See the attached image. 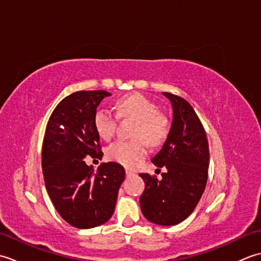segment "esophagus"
<instances>
[{"label":"esophagus","mask_w":261,"mask_h":261,"mask_svg":"<svg viewBox=\"0 0 261 261\" xmlns=\"http://www.w3.org/2000/svg\"><path fill=\"white\" fill-rule=\"evenodd\" d=\"M125 175H126L127 177H130V176H135L136 173H135V171L130 170V169H125Z\"/></svg>","instance_id":"34e87169"}]
</instances>
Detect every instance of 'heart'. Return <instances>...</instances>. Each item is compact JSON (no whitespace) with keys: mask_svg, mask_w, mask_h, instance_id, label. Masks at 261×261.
I'll return each mask as SVG.
<instances>
[{"mask_svg":"<svg viewBox=\"0 0 261 261\" xmlns=\"http://www.w3.org/2000/svg\"><path fill=\"white\" fill-rule=\"evenodd\" d=\"M116 109L121 118H134L138 121L134 136L139 139L115 141L108 148L107 153L113 162L131 167L146 157V141L150 146L156 147L166 140L170 130V121L165 113L159 112L157 103L139 93L118 99ZM116 123L118 116L107 108H98L94 113V129L103 140L112 139Z\"/></svg>","mask_w":261,"mask_h":261,"instance_id":"b5f03b06","label":"heart"}]
</instances>
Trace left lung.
<instances>
[{
	"mask_svg": "<svg viewBox=\"0 0 261 261\" xmlns=\"http://www.w3.org/2000/svg\"><path fill=\"white\" fill-rule=\"evenodd\" d=\"M163 94L173 107V122L162 150L151 162L167 170L160 180L140 174L146 184L140 206L148 221L168 226L188 218L201 199L207 181L210 152L206 134L192 105L171 93Z\"/></svg>",
	"mask_w": 261,
	"mask_h": 261,
	"instance_id": "left-lung-1",
	"label": "left lung"
}]
</instances>
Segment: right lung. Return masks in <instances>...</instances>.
Segmentation results:
<instances>
[{"label": "right lung", "mask_w": 261, "mask_h": 261, "mask_svg": "<svg viewBox=\"0 0 261 261\" xmlns=\"http://www.w3.org/2000/svg\"><path fill=\"white\" fill-rule=\"evenodd\" d=\"M107 91H80L66 96L54 110L42 143L45 185L55 208L70 225L91 229L112 216L124 168L103 163L96 171L85 157L101 159L94 113Z\"/></svg>", "instance_id": "add662e5"}]
</instances>
